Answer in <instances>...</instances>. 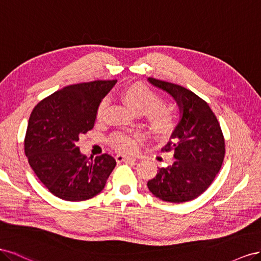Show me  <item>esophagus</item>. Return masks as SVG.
<instances>
[{"label": "esophagus", "instance_id": "esophagus-1", "mask_svg": "<svg viewBox=\"0 0 261 261\" xmlns=\"http://www.w3.org/2000/svg\"><path fill=\"white\" fill-rule=\"evenodd\" d=\"M116 160L118 163H121V162H135L136 159L135 158H130V156H126V155H123V154H117L116 155Z\"/></svg>", "mask_w": 261, "mask_h": 261}]
</instances>
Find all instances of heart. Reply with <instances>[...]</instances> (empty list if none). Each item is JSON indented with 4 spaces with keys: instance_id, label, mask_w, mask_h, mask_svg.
<instances>
[{
    "instance_id": "heart-1",
    "label": "heart",
    "mask_w": 261,
    "mask_h": 261,
    "mask_svg": "<svg viewBox=\"0 0 261 261\" xmlns=\"http://www.w3.org/2000/svg\"><path fill=\"white\" fill-rule=\"evenodd\" d=\"M120 98L132 113L137 115L145 114L148 125L156 138L166 139L174 132L177 124V116L173 109L164 106L161 96L143 84H130L125 86ZM106 107L102 101L97 109V118L100 119ZM111 144L117 150L131 153L137 148V139L122 133H117L111 138Z\"/></svg>"
}]
</instances>
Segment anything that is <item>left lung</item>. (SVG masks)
Wrapping results in <instances>:
<instances>
[{
	"label": "left lung",
	"mask_w": 261,
	"mask_h": 261,
	"mask_svg": "<svg viewBox=\"0 0 261 261\" xmlns=\"http://www.w3.org/2000/svg\"><path fill=\"white\" fill-rule=\"evenodd\" d=\"M147 81L172 96L180 115L169 142L162 148L172 151L175 161L159 168L147 187L166 202H187L209 188L220 172L225 154L221 126L210 106L189 89L152 77Z\"/></svg>",
	"instance_id": "1"
}]
</instances>
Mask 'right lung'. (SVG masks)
Here are the masks:
<instances>
[{
  "instance_id": "1",
  "label": "right lung",
  "mask_w": 261,
  "mask_h": 261,
  "mask_svg": "<svg viewBox=\"0 0 261 261\" xmlns=\"http://www.w3.org/2000/svg\"><path fill=\"white\" fill-rule=\"evenodd\" d=\"M116 83L117 80L94 81L66 86L34 108L25 154L36 176L54 196L83 201L105 187L116 160L109 154L89 160L76 142L94 128L100 102Z\"/></svg>"
}]
</instances>
